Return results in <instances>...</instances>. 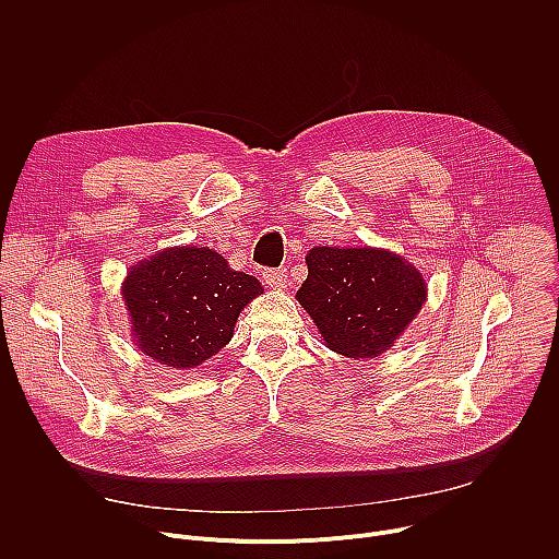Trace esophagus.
<instances>
[{"label":"esophagus","mask_w":559,"mask_h":559,"mask_svg":"<svg viewBox=\"0 0 559 559\" xmlns=\"http://www.w3.org/2000/svg\"><path fill=\"white\" fill-rule=\"evenodd\" d=\"M263 278L270 287L281 289V287L287 285V270L285 267H270V270L263 272Z\"/></svg>","instance_id":"esophagus-1"}]
</instances>
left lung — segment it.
Listing matches in <instances>:
<instances>
[{
    "label": "left lung",
    "instance_id": "1",
    "mask_svg": "<svg viewBox=\"0 0 559 559\" xmlns=\"http://www.w3.org/2000/svg\"><path fill=\"white\" fill-rule=\"evenodd\" d=\"M298 302L330 349L347 358L382 354L420 311L427 287L397 254L371 248H313Z\"/></svg>",
    "mask_w": 559,
    "mask_h": 559
}]
</instances>
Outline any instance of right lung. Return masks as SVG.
<instances>
[{
    "mask_svg": "<svg viewBox=\"0 0 559 559\" xmlns=\"http://www.w3.org/2000/svg\"><path fill=\"white\" fill-rule=\"evenodd\" d=\"M261 283L229 270L207 248H170L134 265L123 283L139 349L175 369H190L218 354L231 338L241 309Z\"/></svg>",
    "mask_w": 559,
    "mask_h": 559,
    "instance_id": "add662e5",
    "label": "right lung"
}]
</instances>
